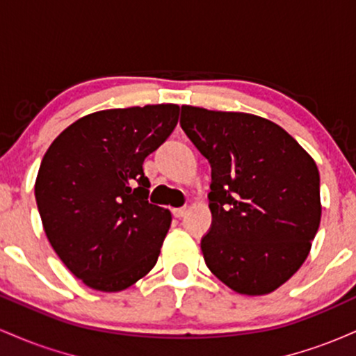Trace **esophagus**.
<instances>
[{"instance_id":"34e87169","label":"esophagus","mask_w":356,"mask_h":356,"mask_svg":"<svg viewBox=\"0 0 356 356\" xmlns=\"http://www.w3.org/2000/svg\"><path fill=\"white\" fill-rule=\"evenodd\" d=\"M186 212H187V207H177V209H172L174 218H177V219L184 218V216H186Z\"/></svg>"}]
</instances>
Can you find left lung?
I'll return each mask as SVG.
<instances>
[{"label":"left lung","mask_w":356,"mask_h":356,"mask_svg":"<svg viewBox=\"0 0 356 356\" xmlns=\"http://www.w3.org/2000/svg\"><path fill=\"white\" fill-rule=\"evenodd\" d=\"M181 110L182 130L211 164L207 268L241 295L275 291L305 263L320 227L316 164L266 118Z\"/></svg>","instance_id":"left-lung-1"}]
</instances>
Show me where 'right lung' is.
<instances>
[{
    "mask_svg": "<svg viewBox=\"0 0 356 356\" xmlns=\"http://www.w3.org/2000/svg\"><path fill=\"white\" fill-rule=\"evenodd\" d=\"M174 104L90 113L44 154L35 197L51 248L85 284L122 291L157 263L170 212L149 202L145 157L174 132Z\"/></svg>",
    "mask_w": 356,
    "mask_h": 356,
    "instance_id": "add662e5",
    "label": "right lung"
}]
</instances>
